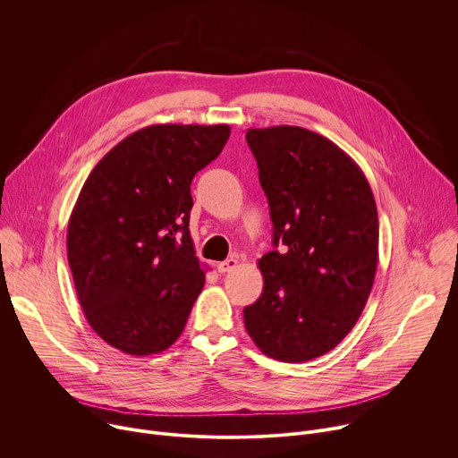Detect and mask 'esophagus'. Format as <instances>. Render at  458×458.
<instances>
[{
    "label": "esophagus",
    "mask_w": 458,
    "mask_h": 458,
    "mask_svg": "<svg viewBox=\"0 0 458 458\" xmlns=\"http://www.w3.org/2000/svg\"><path fill=\"white\" fill-rule=\"evenodd\" d=\"M237 265H239V260L235 257H230V259H226V260H223V263L217 265V272L219 274H228L233 268H237Z\"/></svg>",
    "instance_id": "1"
}]
</instances>
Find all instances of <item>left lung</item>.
Returning a JSON list of instances; mask_svg holds the SVG:
<instances>
[{
    "instance_id": "obj_1",
    "label": "left lung",
    "mask_w": 458,
    "mask_h": 458,
    "mask_svg": "<svg viewBox=\"0 0 458 458\" xmlns=\"http://www.w3.org/2000/svg\"><path fill=\"white\" fill-rule=\"evenodd\" d=\"M246 141L276 246L259 259L265 286L242 311L246 332L272 359L311 360L352 332L369 297L378 260L373 191L357 163L311 130L250 128Z\"/></svg>"
}]
</instances>
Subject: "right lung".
<instances>
[{
    "label": "right lung",
    "instance_id": "obj_1",
    "mask_svg": "<svg viewBox=\"0 0 458 458\" xmlns=\"http://www.w3.org/2000/svg\"><path fill=\"white\" fill-rule=\"evenodd\" d=\"M228 124H152L117 143L87 177L67 232L76 293L92 330L128 355L182 334L205 286L188 223L193 175Z\"/></svg>",
    "mask_w": 458,
    "mask_h": 458
}]
</instances>
